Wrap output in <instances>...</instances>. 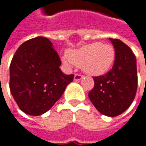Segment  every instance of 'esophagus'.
<instances>
[{
    "mask_svg": "<svg viewBox=\"0 0 146 146\" xmlns=\"http://www.w3.org/2000/svg\"><path fill=\"white\" fill-rule=\"evenodd\" d=\"M82 78H83V75H81V74L76 73V74L74 75V80H75V81H79Z\"/></svg>",
    "mask_w": 146,
    "mask_h": 146,
    "instance_id": "34e87169",
    "label": "esophagus"
}]
</instances>
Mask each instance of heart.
<instances>
[{
    "label": "heart",
    "mask_w": 146,
    "mask_h": 146,
    "mask_svg": "<svg viewBox=\"0 0 146 146\" xmlns=\"http://www.w3.org/2000/svg\"><path fill=\"white\" fill-rule=\"evenodd\" d=\"M114 59L115 51L111 45L95 42L69 51L64 63L68 66L74 64L88 74L98 76L111 68Z\"/></svg>",
    "instance_id": "1"
}]
</instances>
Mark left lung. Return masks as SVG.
I'll use <instances>...</instances> for the list:
<instances>
[{
  "mask_svg": "<svg viewBox=\"0 0 146 146\" xmlns=\"http://www.w3.org/2000/svg\"><path fill=\"white\" fill-rule=\"evenodd\" d=\"M110 40L115 49L112 68L104 75L93 77L94 88L89 98L103 115L116 117L125 111L133 101L138 85L136 57L132 50L117 39Z\"/></svg>",
  "mask_w": 146,
  "mask_h": 146,
  "instance_id": "obj_1",
  "label": "left lung"
}]
</instances>
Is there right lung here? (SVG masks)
Instances as JSON below:
<instances>
[{"label": "right lung", "instance_id": "add662e5", "mask_svg": "<svg viewBox=\"0 0 146 146\" xmlns=\"http://www.w3.org/2000/svg\"><path fill=\"white\" fill-rule=\"evenodd\" d=\"M60 57L44 37L25 41L15 52L10 65V90L25 113L40 116L62 96L73 74L61 71Z\"/></svg>", "mask_w": 146, "mask_h": 146}]
</instances>
